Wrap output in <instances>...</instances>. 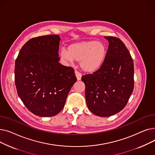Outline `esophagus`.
<instances>
[{
    "instance_id": "34e87169",
    "label": "esophagus",
    "mask_w": 155,
    "mask_h": 155,
    "mask_svg": "<svg viewBox=\"0 0 155 155\" xmlns=\"http://www.w3.org/2000/svg\"><path fill=\"white\" fill-rule=\"evenodd\" d=\"M75 73V76L77 77V80H80L81 78H82V74H81V73H80L79 72L77 71Z\"/></svg>"
}]
</instances>
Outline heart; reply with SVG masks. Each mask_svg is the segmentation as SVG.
<instances>
[{
	"label": "heart",
	"instance_id": "1",
	"mask_svg": "<svg viewBox=\"0 0 155 155\" xmlns=\"http://www.w3.org/2000/svg\"><path fill=\"white\" fill-rule=\"evenodd\" d=\"M107 51V48L103 43L88 41L69 45L67 51L63 50L61 51V56L69 61H80L81 69L86 73H92L102 66Z\"/></svg>",
	"mask_w": 155,
	"mask_h": 155
}]
</instances>
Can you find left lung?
Instances as JSON below:
<instances>
[{"instance_id":"obj_1","label":"left lung","mask_w":155,"mask_h":155,"mask_svg":"<svg viewBox=\"0 0 155 155\" xmlns=\"http://www.w3.org/2000/svg\"><path fill=\"white\" fill-rule=\"evenodd\" d=\"M109 47L101 68L83 75L87 107L100 117L114 115L126 105L134 89V63L124 43L105 36Z\"/></svg>"}]
</instances>
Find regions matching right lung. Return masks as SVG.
I'll list each match as a JSON object with an SVG mask.
<instances>
[{
  "instance_id": "1",
  "label": "right lung",
  "mask_w": 155,
  "mask_h": 155,
  "mask_svg": "<svg viewBox=\"0 0 155 155\" xmlns=\"http://www.w3.org/2000/svg\"><path fill=\"white\" fill-rule=\"evenodd\" d=\"M60 38L51 35L29 39L15 63V84L20 99L34 114L51 117L63 109L77 82L74 70L59 63Z\"/></svg>"
}]
</instances>
